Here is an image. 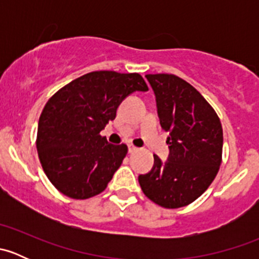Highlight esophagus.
I'll list each match as a JSON object with an SVG mask.
<instances>
[{
	"label": "esophagus",
	"instance_id": "esophagus-1",
	"mask_svg": "<svg viewBox=\"0 0 259 259\" xmlns=\"http://www.w3.org/2000/svg\"><path fill=\"white\" fill-rule=\"evenodd\" d=\"M127 150H129V153L132 154V153H135V151H138L139 149H138L137 146H134V145H129V146H127Z\"/></svg>",
	"mask_w": 259,
	"mask_h": 259
}]
</instances>
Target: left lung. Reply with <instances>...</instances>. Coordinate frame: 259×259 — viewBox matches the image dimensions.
Here are the masks:
<instances>
[{
  "label": "left lung",
  "instance_id": "left-lung-1",
  "mask_svg": "<svg viewBox=\"0 0 259 259\" xmlns=\"http://www.w3.org/2000/svg\"><path fill=\"white\" fill-rule=\"evenodd\" d=\"M154 91L160 125L169 137L165 161L140 174L144 194L164 208L190 204L207 190L222 163L221 120L199 91L171 74L145 75Z\"/></svg>",
  "mask_w": 259,
  "mask_h": 259
}]
</instances>
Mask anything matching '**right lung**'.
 Returning <instances> with one entry per match:
<instances>
[{"instance_id": "add662e5", "label": "right lung", "mask_w": 259, "mask_h": 259, "mask_svg": "<svg viewBox=\"0 0 259 259\" xmlns=\"http://www.w3.org/2000/svg\"><path fill=\"white\" fill-rule=\"evenodd\" d=\"M139 74L94 71L60 89L46 103L37 127L38 158L56 189L72 199H88L108 187L127 153L100 135L121 101L148 91Z\"/></svg>"}]
</instances>
